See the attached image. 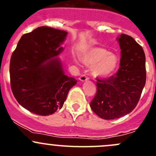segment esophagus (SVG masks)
<instances>
[{
	"label": "esophagus",
	"mask_w": 156,
	"mask_h": 156,
	"mask_svg": "<svg viewBox=\"0 0 156 156\" xmlns=\"http://www.w3.org/2000/svg\"><path fill=\"white\" fill-rule=\"evenodd\" d=\"M88 79L87 76L85 75V74H82V75H81V76L79 77V80L81 81H87Z\"/></svg>",
	"instance_id": "1"
}]
</instances>
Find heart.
<instances>
[{
    "label": "heart",
    "mask_w": 156,
    "mask_h": 156,
    "mask_svg": "<svg viewBox=\"0 0 156 156\" xmlns=\"http://www.w3.org/2000/svg\"><path fill=\"white\" fill-rule=\"evenodd\" d=\"M86 65L93 66V74L95 76L106 77L111 75L118 64V57L103 48H93L83 56Z\"/></svg>",
    "instance_id": "obj_1"
}]
</instances>
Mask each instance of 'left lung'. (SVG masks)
<instances>
[{"label":"left lung","mask_w":156,"mask_h":156,"mask_svg":"<svg viewBox=\"0 0 156 156\" xmlns=\"http://www.w3.org/2000/svg\"><path fill=\"white\" fill-rule=\"evenodd\" d=\"M120 67L106 78H97V93L90 108L106 120L122 117L137 105L146 84V56L144 49L132 37L122 34Z\"/></svg>","instance_id":"8db88e82"}]
</instances>
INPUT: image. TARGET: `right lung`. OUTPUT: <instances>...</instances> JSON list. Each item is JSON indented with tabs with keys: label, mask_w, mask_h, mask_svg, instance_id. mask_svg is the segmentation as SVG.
I'll list each match as a JSON object with an SVG mask.
<instances>
[{
	"label": "right lung",
	"mask_w": 156,
	"mask_h": 156,
	"mask_svg": "<svg viewBox=\"0 0 156 156\" xmlns=\"http://www.w3.org/2000/svg\"><path fill=\"white\" fill-rule=\"evenodd\" d=\"M66 34L62 30L41 26L23 34L11 56L12 94L31 112L49 115L60 109L69 90L77 83L64 74L59 59H49L62 51L59 45Z\"/></svg>",
	"instance_id": "obj_1"
}]
</instances>
